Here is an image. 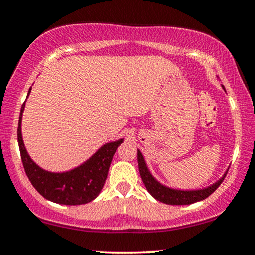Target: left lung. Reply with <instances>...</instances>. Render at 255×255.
Instances as JSON below:
<instances>
[{"instance_id":"1","label":"left lung","mask_w":255,"mask_h":255,"mask_svg":"<svg viewBox=\"0 0 255 255\" xmlns=\"http://www.w3.org/2000/svg\"><path fill=\"white\" fill-rule=\"evenodd\" d=\"M137 164H139L140 176H141L142 182H144L148 193H150L156 200L168 205H191L197 203V201L204 200V199L210 197V195L221 186L225 175H227L228 170H229V169H228V170L224 172L223 176L219 178L218 181H216L215 183H212L211 186L205 187V188L200 189H191V191H187V189L171 188V187L164 186L163 183H160L159 181L151 174V171L148 170V166L146 164L145 158L142 156L140 150H137Z\"/></svg>"}]
</instances>
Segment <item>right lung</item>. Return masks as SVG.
Listing matches in <instances>:
<instances>
[{
  "mask_svg": "<svg viewBox=\"0 0 255 255\" xmlns=\"http://www.w3.org/2000/svg\"><path fill=\"white\" fill-rule=\"evenodd\" d=\"M31 89L28 90L26 98L30 96ZM25 103L20 110L17 142L25 172L32 186L46 200L56 204L83 205L95 200L104 187L111 160L119 146L124 142V139L107 142L101 146L89 159L77 168L63 172L48 171L32 160L25 147L21 134V120Z\"/></svg>",
  "mask_w": 255,
  "mask_h": 255,
  "instance_id": "obj_1",
  "label": "right lung"
}]
</instances>
